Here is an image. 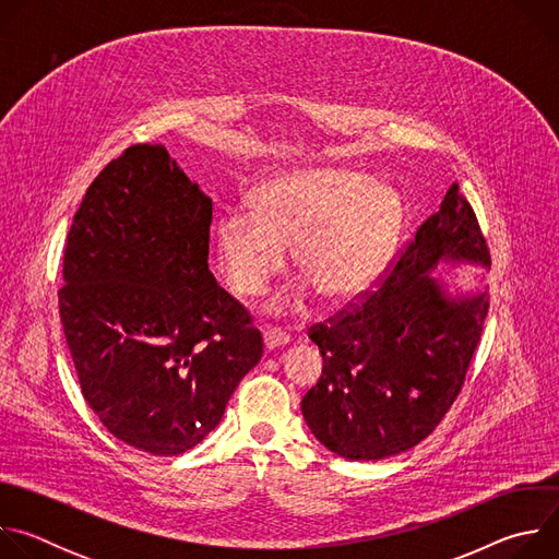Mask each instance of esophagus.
<instances>
[{"label":"esophagus","mask_w":559,"mask_h":559,"mask_svg":"<svg viewBox=\"0 0 559 559\" xmlns=\"http://www.w3.org/2000/svg\"><path fill=\"white\" fill-rule=\"evenodd\" d=\"M263 343H265V349L267 352H276L278 347H285L289 343V336L281 330H267L263 334Z\"/></svg>","instance_id":"esophagus-1"}]
</instances>
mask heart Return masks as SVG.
Listing matches in <instances>:
<instances>
[{
  "label": "heart",
  "mask_w": 559,
  "mask_h": 559,
  "mask_svg": "<svg viewBox=\"0 0 559 559\" xmlns=\"http://www.w3.org/2000/svg\"><path fill=\"white\" fill-rule=\"evenodd\" d=\"M391 188L343 168L278 175L252 192V210L231 207L214 225L221 272L238 296H259L283 272L289 248L307 281L332 302L365 294L389 263L403 229ZM307 292L281 296L274 311L300 309Z\"/></svg>",
  "instance_id": "heart-1"
}]
</instances>
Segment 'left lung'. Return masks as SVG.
Masks as SVG:
<instances>
[{"label": "left lung", "instance_id": "1", "mask_svg": "<svg viewBox=\"0 0 559 559\" xmlns=\"http://www.w3.org/2000/svg\"><path fill=\"white\" fill-rule=\"evenodd\" d=\"M487 241L453 183L356 309L318 323L309 338L323 376L302 403L316 440L347 460H382L423 442L457 397L489 311V292H455L440 265L489 267Z\"/></svg>", "mask_w": 559, "mask_h": 559}]
</instances>
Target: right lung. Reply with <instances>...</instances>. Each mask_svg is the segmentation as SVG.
Returning <instances> with one entry per match:
<instances>
[{"mask_svg": "<svg viewBox=\"0 0 559 559\" xmlns=\"http://www.w3.org/2000/svg\"><path fill=\"white\" fill-rule=\"evenodd\" d=\"M212 199L166 145L128 147L68 231L59 316L82 393L121 442L179 455L263 356L248 309L207 270Z\"/></svg>", "mask_w": 559, "mask_h": 559, "instance_id": "obj_1", "label": "right lung"}]
</instances>
